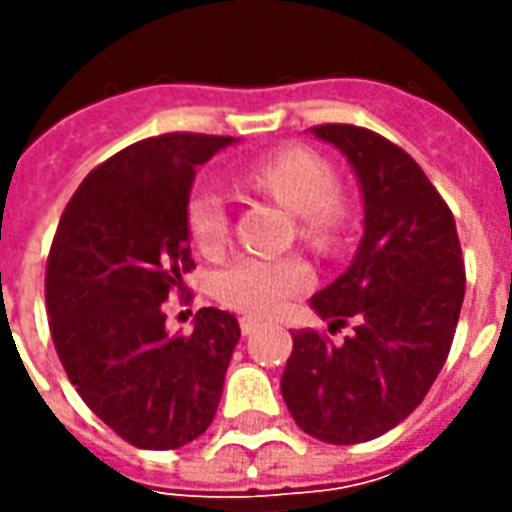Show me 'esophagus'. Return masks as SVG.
<instances>
[{"mask_svg":"<svg viewBox=\"0 0 512 512\" xmlns=\"http://www.w3.org/2000/svg\"><path fill=\"white\" fill-rule=\"evenodd\" d=\"M260 329V321L257 318H241V332L249 337V334H255Z\"/></svg>","mask_w":512,"mask_h":512,"instance_id":"obj_1","label":"esophagus"}]
</instances>
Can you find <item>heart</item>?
<instances>
[{
  "instance_id": "1",
  "label": "heart",
  "mask_w": 512,
  "mask_h": 512,
  "mask_svg": "<svg viewBox=\"0 0 512 512\" xmlns=\"http://www.w3.org/2000/svg\"><path fill=\"white\" fill-rule=\"evenodd\" d=\"M249 189L277 200L293 216H301V233L326 244L343 222V208L334 197L332 167L304 147H285L244 169ZM189 233L202 252H219L230 235V213L224 194L205 183L189 200ZM312 271L299 257H238L216 274V299L246 315H274L301 290L310 288Z\"/></svg>"
}]
</instances>
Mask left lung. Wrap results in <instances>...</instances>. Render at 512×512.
Instances as JSON below:
<instances>
[{"instance_id":"left-lung-1","label":"left lung","mask_w":512,"mask_h":512,"mask_svg":"<svg viewBox=\"0 0 512 512\" xmlns=\"http://www.w3.org/2000/svg\"><path fill=\"white\" fill-rule=\"evenodd\" d=\"M310 131L348 158L365 208L351 266L310 307L329 332L348 318L356 326L337 345L312 329L293 332L279 386L304 433L359 444L395 428L428 395L450 354L466 274L455 219L414 158L367 128Z\"/></svg>"}]
</instances>
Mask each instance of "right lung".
I'll use <instances>...</instances> for the list:
<instances>
[{
	"label": "right lung",
	"instance_id": "right-lung-1",
	"mask_svg": "<svg viewBox=\"0 0 512 512\" xmlns=\"http://www.w3.org/2000/svg\"><path fill=\"white\" fill-rule=\"evenodd\" d=\"M233 136L164 134L95 167L62 213L46 266L51 340L95 417L139 450L202 436L241 337L235 315L202 307L186 337L164 301L194 266L189 194L197 167Z\"/></svg>",
	"mask_w": 512,
	"mask_h": 512
}]
</instances>
